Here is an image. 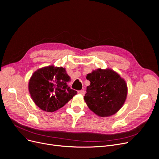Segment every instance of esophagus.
I'll return each mask as SVG.
<instances>
[{
    "label": "esophagus",
    "instance_id": "esophagus-1",
    "mask_svg": "<svg viewBox=\"0 0 159 159\" xmlns=\"http://www.w3.org/2000/svg\"><path fill=\"white\" fill-rule=\"evenodd\" d=\"M78 93L80 95H84L85 91L84 90H80V91H78Z\"/></svg>",
    "mask_w": 159,
    "mask_h": 159
}]
</instances>
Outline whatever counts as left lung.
<instances>
[{"mask_svg":"<svg viewBox=\"0 0 159 159\" xmlns=\"http://www.w3.org/2000/svg\"><path fill=\"white\" fill-rule=\"evenodd\" d=\"M90 85L84 97L88 107L100 116H111L123 106L127 97L125 80L114 71L97 69L86 76Z\"/></svg>","mask_w":159,"mask_h":159,"instance_id":"left-lung-1","label":"left lung"}]
</instances>
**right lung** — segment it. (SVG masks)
Returning <instances> with one entry per match:
<instances>
[{
  "label": "right lung",
  "mask_w": 159,
  "mask_h": 159,
  "mask_svg": "<svg viewBox=\"0 0 159 159\" xmlns=\"http://www.w3.org/2000/svg\"><path fill=\"white\" fill-rule=\"evenodd\" d=\"M70 78L62 67L50 66L36 71L29 82V91L41 110L53 112L63 107L76 94L68 85Z\"/></svg>",
  "instance_id": "right-lung-1"
}]
</instances>
